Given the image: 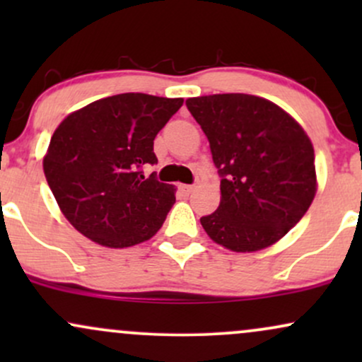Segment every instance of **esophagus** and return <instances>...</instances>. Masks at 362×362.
<instances>
[{"mask_svg":"<svg viewBox=\"0 0 362 362\" xmlns=\"http://www.w3.org/2000/svg\"><path fill=\"white\" fill-rule=\"evenodd\" d=\"M180 190H182V192H184L185 195H189V194L194 190V185H180Z\"/></svg>","mask_w":362,"mask_h":362,"instance_id":"obj_1","label":"esophagus"}]
</instances>
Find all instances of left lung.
I'll return each instance as SVG.
<instances>
[{
	"mask_svg": "<svg viewBox=\"0 0 362 362\" xmlns=\"http://www.w3.org/2000/svg\"><path fill=\"white\" fill-rule=\"evenodd\" d=\"M185 105L209 139L221 177L218 211L201 218L206 233L233 252L276 243L317 194L306 132L288 112L255 95H207Z\"/></svg>",
	"mask_w": 362,
	"mask_h": 362,
	"instance_id": "obj_1",
	"label": "left lung"
}]
</instances>
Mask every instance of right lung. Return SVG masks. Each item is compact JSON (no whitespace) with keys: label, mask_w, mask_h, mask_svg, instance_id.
Segmentation results:
<instances>
[{"label":"right lung","mask_w":362,"mask_h":362,"mask_svg":"<svg viewBox=\"0 0 362 362\" xmlns=\"http://www.w3.org/2000/svg\"><path fill=\"white\" fill-rule=\"evenodd\" d=\"M182 103L120 93L73 112L54 131L45 178L66 219L91 242L126 248L161 228L175 189L143 168L158 161L153 141Z\"/></svg>","instance_id":"obj_1"}]
</instances>
